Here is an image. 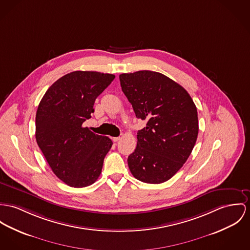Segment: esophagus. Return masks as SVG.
Wrapping results in <instances>:
<instances>
[{
	"mask_svg": "<svg viewBox=\"0 0 250 250\" xmlns=\"http://www.w3.org/2000/svg\"><path fill=\"white\" fill-rule=\"evenodd\" d=\"M121 138H122V137H120V136H119V137H114V138H113V141H114V142H118V141L121 140Z\"/></svg>",
	"mask_w": 250,
	"mask_h": 250,
	"instance_id": "esophagus-1",
	"label": "esophagus"
}]
</instances>
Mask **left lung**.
<instances>
[{
    "mask_svg": "<svg viewBox=\"0 0 250 250\" xmlns=\"http://www.w3.org/2000/svg\"><path fill=\"white\" fill-rule=\"evenodd\" d=\"M119 78L135 115L146 121L127 159L130 172L144 183L167 182L184 166L195 146L199 132L196 105L182 85L162 73L141 70Z\"/></svg>",
    "mask_w": 250,
    "mask_h": 250,
    "instance_id": "8db88e82",
    "label": "left lung"
}]
</instances>
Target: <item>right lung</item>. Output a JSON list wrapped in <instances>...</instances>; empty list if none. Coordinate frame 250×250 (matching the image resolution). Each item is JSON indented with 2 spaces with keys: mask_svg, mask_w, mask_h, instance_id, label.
Wrapping results in <instances>:
<instances>
[{
  "mask_svg": "<svg viewBox=\"0 0 250 250\" xmlns=\"http://www.w3.org/2000/svg\"><path fill=\"white\" fill-rule=\"evenodd\" d=\"M115 75L73 71L45 92L36 113V141L52 171L72 188L95 183L113 143L83 123L91 118L94 103Z\"/></svg>",
  "mask_w": 250,
  "mask_h": 250,
  "instance_id": "right-lung-1",
  "label": "right lung"
}]
</instances>
